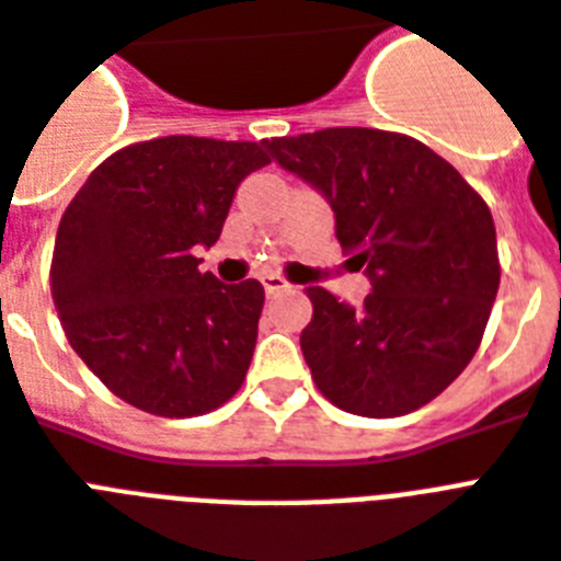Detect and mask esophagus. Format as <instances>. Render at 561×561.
Segmentation results:
<instances>
[{"mask_svg":"<svg viewBox=\"0 0 561 561\" xmlns=\"http://www.w3.org/2000/svg\"><path fill=\"white\" fill-rule=\"evenodd\" d=\"M262 285H264V294H267V297H273V294H282V290L290 288L288 282L282 279L279 273H267V276H262Z\"/></svg>","mask_w":561,"mask_h":561,"instance_id":"34e87169","label":"esophagus"}]
</instances>
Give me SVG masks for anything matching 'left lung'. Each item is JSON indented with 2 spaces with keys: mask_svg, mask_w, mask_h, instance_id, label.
Listing matches in <instances>:
<instances>
[{
  "mask_svg": "<svg viewBox=\"0 0 561 561\" xmlns=\"http://www.w3.org/2000/svg\"><path fill=\"white\" fill-rule=\"evenodd\" d=\"M264 145L329 201L337 241L373 285L360 306L308 288L299 346L317 390L369 419L436 399L474 358L501 285L483 197L404 134L325 127Z\"/></svg>",
  "mask_w": 561,
  "mask_h": 561,
  "instance_id": "left-lung-1",
  "label": "left lung"
}]
</instances>
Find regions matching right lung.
Listing matches in <instances>:
<instances>
[{"label":"right lung","instance_id":"add662e5","mask_svg":"<svg viewBox=\"0 0 561 561\" xmlns=\"http://www.w3.org/2000/svg\"><path fill=\"white\" fill-rule=\"evenodd\" d=\"M267 162L262 142L162 136L107 157L66 206L51 299L78 358L127 404L201 416L244 383L264 288L224 285L194 253Z\"/></svg>","mask_w":561,"mask_h":561}]
</instances>
